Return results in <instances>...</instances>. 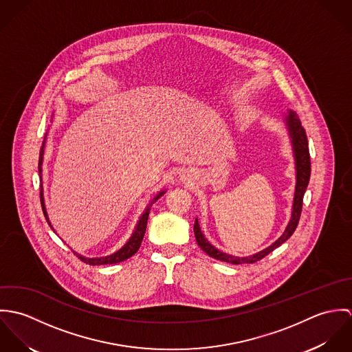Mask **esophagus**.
Segmentation results:
<instances>
[{
    "label": "esophagus",
    "mask_w": 352,
    "mask_h": 352,
    "mask_svg": "<svg viewBox=\"0 0 352 352\" xmlns=\"http://www.w3.org/2000/svg\"><path fill=\"white\" fill-rule=\"evenodd\" d=\"M179 176H180V180H183V182H186V180H187V172L182 170V172L179 173Z\"/></svg>",
    "instance_id": "obj_1"
}]
</instances>
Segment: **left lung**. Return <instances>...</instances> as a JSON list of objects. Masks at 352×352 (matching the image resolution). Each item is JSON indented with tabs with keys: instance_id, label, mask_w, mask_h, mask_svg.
I'll use <instances>...</instances> for the list:
<instances>
[{
	"instance_id": "left-lung-1",
	"label": "left lung",
	"mask_w": 352,
	"mask_h": 352,
	"mask_svg": "<svg viewBox=\"0 0 352 352\" xmlns=\"http://www.w3.org/2000/svg\"><path fill=\"white\" fill-rule=\"evenodd\" d=\"M285 123H286V127L289 131L290 142L293 146V155H294V161H296L294 162L296 164V191H294V198H293L292 217H290V221H289L285 232L276 241H274L270 247L264 248L263 251L256 252V253L248 254V256H237V254H232L228 252L219 251L217 247H214L203 234L199 221L197 218L195 225H194L195 239H197L198 245L208 256H211L217 260H221V261L232 263V264L256 263L260 258H263L264 256H267L270 252L280 247L285 241H287L292 237V234L294 233V230L297 229V225H298V221L301 217L303 195L307 188L309 179H310V155H309L306 133H305V129L302 127L301 120H300L298 115L296 113V111L287 109V112L285 113Z\"/></svg>"
}]
</instances>
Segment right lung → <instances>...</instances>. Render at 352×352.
I'll return each mask as SVG.
<instances>
[{"label": "right lung", "mask_w": 352, "mask_h": 352, "mask_svg": "<svg viewBox=\"0 0 352 352\" xmlns=\"http://www.w3.org/2000/svg\"><path fill=\"white\" fill-rule=\"evenodd\" d=\"M52 116L51 115V120H52ZM47 134L49 131L46 133L45 135V140H43V144H42V148H41V153H39V176H41V203H42V208H43V214L46 217V221L47 223L50 225L51 229H52V225H51L50 218H49V214H47V208H46V203H45V194H43V180H42V165H43V157H45V149H46V142H47ZM166 192V190H161L158 191L155 195H153L149 201L146 203V207L144 208L142 214L140 215L134 229H133V233L130 234V237L127 239V241L118 250V251L112 252L109 254H105V256H85V254H81V253H77L74 252V254L84 263L89 264V265H104V264H115V263H120V261H124L127 260L129 257H131L134 253H137V251L140 250L141 247V243L144 240V236H145V232H146V225H148V218H149V212H151V204L154 201H158V198H161L164 194ZM54 230V229H52Z\"/></svg>", "instance_id": "obj_1"}]
</instances>
